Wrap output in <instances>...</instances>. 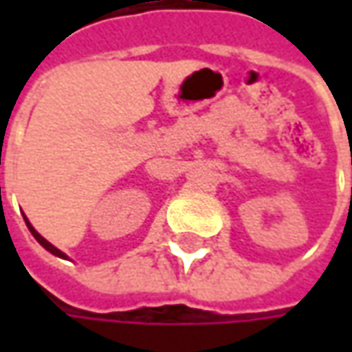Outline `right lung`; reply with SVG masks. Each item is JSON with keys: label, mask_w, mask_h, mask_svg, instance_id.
I'll use <instances>...</instances> for the list:
<instances>
[{"label": "right lung", "mask_w": 352, "mask_h": 352, "mask_svg": "<svg viewBox=\"0 0 352 352\" xmlns=\"http://www.w3.org/2000/svg\"><path fill=\"white\" fill-rule=\"evenodd\" d=\"M25 223H27V227H29V231L33 233L34 239H36V241H38V243H41V245H43V247H45V249H47L48 252H52L54 256H60V258H66V254H64L62 250L56 249L54 245H50V243H48V241H47V239H45V236H41V235H38V233H36V231H34V227H33V225H31V223H29V219H27V217H25Z\"/></svg>", "instance_id": "obj_1"}]
</instances>
